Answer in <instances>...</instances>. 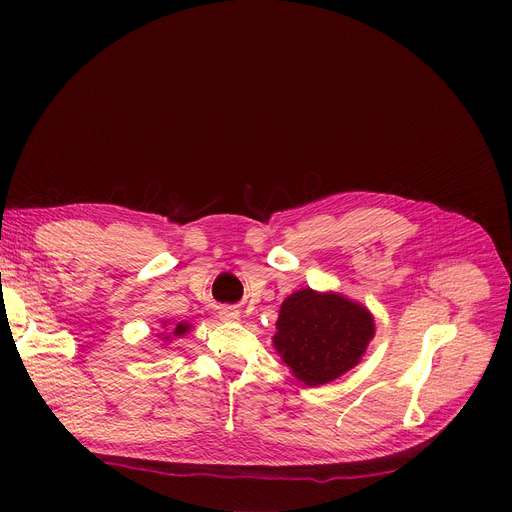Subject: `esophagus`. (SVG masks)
<instances>
[{
    "instance_id": "34e87169",
    "label": "esophagus",
    "mask_w": 512,
    "mask_h": 512,
    "mask_svg": "<svg viewBox=\"0 0 512 512\" xmlns=\"http://www.w3.org/2000/svg\"><path fill=\"white\" fill-rule=\"evenodd\" d=\"M218 315H220L222 321H228V324H230V321H238L240 319V311L234 309V307H222Z\"/></svg>"
}]
</instances>
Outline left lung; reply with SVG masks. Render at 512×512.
Returning <instances> with one entry per match:
<instances>
[{
  "mask_svg": "<svg viewBox=\"0 0 512 512\" xmlns=\"http://www.w3.org/2000/svg\"><path fill=\"white\" fill-rule=\"evenodd\" d=\"M375 336V317L342 292L301 288L280 305L276 353L305 386H324L361 363Z\"/></svg>",
  "mask_w": 512,
  "mask_h": 512,
  "instance_id": "obj_1",
  "label": "left lung"
}]
</instances>
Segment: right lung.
Instances as JSON below:
<instances>
[{"label":"right lung","instance_id":"right-lung-1","mask_svg":"<svg viewBox=\"0 0 512 512\" xmlns=\"http://www.w3.org/2000/svg\"><path fill=\"white\" fill-rule=\"evenodd\" d=\"M195 326L188 324V321H172V319H164L161 321V332L157 334V338L164 342V344H170L172 340L176 338H182L186 336L188 332H191Z\"/></svg>","mask_w":512,"mask_h":512}]
</instances>
